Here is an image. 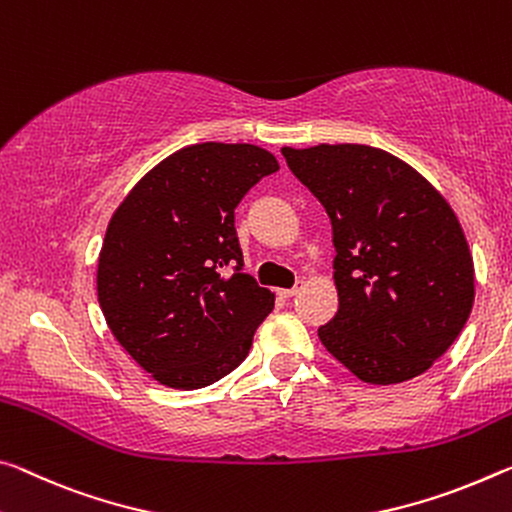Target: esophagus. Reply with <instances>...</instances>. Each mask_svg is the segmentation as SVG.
Returning <instances> with one entry per match:
<instances>
[{
  "label": "esophagus",
  "instance_id": "obj_1",
  "mask_svg": "<svg viewBox=\"0 0 512 512\" xmlns=\"http://www.w3.org/2000/svg\"><path fill=\"white\" fill-rule=\"evenodd\" d=\"M300 289H303V282H296V285L291 287V289H278V294H280L282 298H291V296H296Z\"/></svg>",
  "mask_w": 512,
  "mask_h": 512
}]
</instances>
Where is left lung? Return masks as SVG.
Here are the masks:
<instances>
[{
    "label": "left lung",
    "mask_w": 512,
    "mask_h": 512,
    "mask_svg": "<svg viewBox=\"0 0 512 512\" xmlns=\"http://www.w3.org/2000/svg\"><path fill=\"white\" fill-rule=\"evenodd\" d=\"M330 216L339 310L319 339L369 385L419 376L474 305V259L449 202L415 168L358 143L282 148Z\"/></svg>",
    "instance_id": "obj_1"
}]
</instances>
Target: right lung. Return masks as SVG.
Returning <instances> with one entry per match:
<instances>
[{
    "label": "right lung",
    "instance_id": "1",
    "mask_svg": "<svg viewBox=\"0 0 512 512\" xmlns=\"http://www.w3.org/2000/svg\"><path fill=\"white\" fill-rule=\"evenodd\" d=\"M280 170L250 143L186 145L113 212L97 300L118 344L157 383L200 389L246 360L275 294L243 273L234 209Z\"/></svg>",
    "mask_w": 512,
    "mask_h": 512
}]
</instances>
